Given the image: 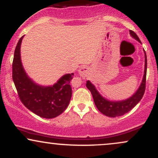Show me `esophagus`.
I'll return each instance as SVG.
<instances>
[{
  "instance_id": "34e87169",
  "label": "esophagus",
  "mask_w": 158,
  "mask_h": 158,
  "mask_svg": "<svg viewBox=\"0 0 158 158\" xmlns=\"http://www.w3.org/2000/svg\"><path fill=\"white\" fill-rule=\"evenodd\" d=\"M79 74L81 76V77H87V75H88V71H89V69L87 66H85V65H83V66H81L80 68L79 69Z\"/></svg>"
}]
</instances>
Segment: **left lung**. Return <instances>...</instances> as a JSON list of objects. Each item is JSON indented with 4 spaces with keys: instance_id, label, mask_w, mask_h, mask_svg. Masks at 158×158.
Masks as SVG:
<instances>
[{
    "instance_id": "obj_1",
    "label": "left lung",
    "mask_w": 158,
    "mask_h": 158,
    "mask_svg": "<svg viewBox=\"0 0 158 158\" xmlns=\"http://www.w3.org/2000/svg\"><path fill=\"white\" fill-rule=\"evenodd\" d=\"M130 35L133 39L137 40V41L140 42L138 36L135 32L132 30H129ZM145 53V65H144V74H143L142 81L139 85V88L136 90L135 93L128 97V99H123L119 101H112L106 99L103 96L99 94L96 88L95 85L92 84L89 80L86 81V87L88 88L93 96L94 103L98 108V110L103 114L109 117H117L119 116L124 115L125 114L128 113L129 110L135 107L138 103L140 99H142L143 94L146 88V70H147V59H146V54L144 50Z\"/></svg>"
}]
</instances>
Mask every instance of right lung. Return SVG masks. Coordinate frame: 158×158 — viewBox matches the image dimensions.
Listing matches in <instances>:
<instances>
[{"label":"right lung","instance_id":"obj_1","mask_svg":"<svg viewBox=\"0 0 158 158\" xmlns=\"http://www.w3.org/2000/svg\"><path fill=\"white\" fill-rule=\"evenodd\" d=\"M23 36L16 46L12 62V79L21 102L36 115L46 119L58 117L68 108L72 96L70 82L73 73L64 74L52 85H41L27 75L21 58Z\"/></svg>","mask_w":158,"mask_h":158}]
</instances>
